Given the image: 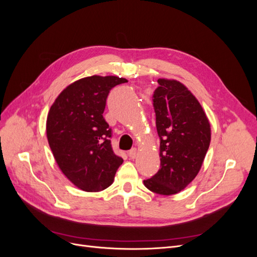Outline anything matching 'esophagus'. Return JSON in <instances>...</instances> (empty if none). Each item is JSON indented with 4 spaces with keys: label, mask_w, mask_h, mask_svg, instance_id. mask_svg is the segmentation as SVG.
<instances>
[{
    "label": "esophagus",
    "mask_w": 257,
    "mask_h": 257,
    "mask_svg": "<svg viewBox=\"0 0 257 257\" xmlns=\"http://www.w3.org/2000/svg\"><path fill=\"white\" fill-rule=\"evenodd\" d=\"M128 154H130V157H131L132 159H135V158L137 157V154H138V150L136 149V148H133V149H131V150L128 151Z\"/></svg>",
    "instance_id": "1"
}]
</instances>
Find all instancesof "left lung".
Segmentation results:
<instances>
[{
    "mask_svg": "<svg viewBox=\"0 0 257 257\" xmlns=\"http://www.w3.org/2000/svg\"><path fill=\"white\" fill-rule=\"evenodd\" d=\"M153 107L160 137L161 168L144 184L161 195L185 189L197 176L211 141V128L197 98L180 81L160 78Z\"/></svg>",
    "mask_w": 257,
    "mask_h": 257,
    "instance_id": "1",
    "label": "left lung"
}]
</instances>
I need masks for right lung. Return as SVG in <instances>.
I'll return each instance as SVG.
<instances>
[{
    "label": "right lung",
    "mask_w": 257,
    "mask_h": 257,
    "mask_svg": "<svg viewBox=\"0 0 257 257\" xmlns=\"http://www.w3.org/2000/svg\"><path fill=\"white\" fill-rule=\"evenodd\" d=\"M124 82L116 76L85 77L67 85L50 107L46 132L54 160L82 191L107 189L123 163L112 151L111 128L103 112L108 93Z\"/></svg>",
    "instance_id": "add662e5"
}]
</instances>
